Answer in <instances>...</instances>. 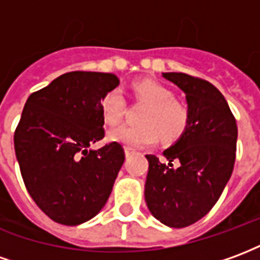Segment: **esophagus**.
I'll use <instances>...</instances> for the list:
<instances>
[{"mask_svg": "<svg viewBox=\"0 0 260 260\" xmlns=\"http://www.w3.org/2000/svg\"><path fill=\"white\" fill-rule=\"evenodd\" d=\"M134 153H135V150H132L129 147H125V156H126V157H129L131 154H134Z\"/></svg>", "mask_w": 260, "mask_h": 260, "instance_id": "34e87169", "label": "esophagus"}]
</instances>
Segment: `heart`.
<instances>
[{"instance_id": "obj_1", "label": "heart", "mask_w": 260, "mask_h": 260, "mask_svg": "<svg viewBox=\"0 0 260 260\" xmlns=\"http://www.w3.org/2000/svg\"><path fill=\"white\" fill-rule=\"evenodd\" d=\"M138 102L146 104L141 124L121 125L110 132L111 141L129 149H142L157 142L173 143L184 135L191 121V108L184 100L174 96L173 89L153 79H142L132 85ZM126 103L119 89L104 93L100 100L103 118L110 125L118 124L125 113Z\"/></svg>"}]
</instances>
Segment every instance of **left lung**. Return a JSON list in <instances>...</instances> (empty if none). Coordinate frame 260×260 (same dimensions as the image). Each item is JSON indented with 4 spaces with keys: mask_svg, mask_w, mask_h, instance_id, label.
Wrapping results in <instances>:
<instances>
[{
    "mask_svg": "<svg viewBox=\"0 0 260 260\" xmlns=\"http://www.w3.org/2000/svg\"><path fill=\"white\" fill-rule=\"evenodd\" d=\"M185 91L189 126L163 152L169 163L147 154V207L158 221L182 229L212 210L229 182L235 163L237 121L217 87L182 72L163 74Z\"/></svg>",
    "mask_w": 260,
    "mask_h": 260,
    "instance_id": "8db88e82",
    "label": "left lung"
}]
</instances>
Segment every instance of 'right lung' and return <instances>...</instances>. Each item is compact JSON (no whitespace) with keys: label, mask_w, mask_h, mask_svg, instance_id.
Listing matches in <instances>:
<instances>
[{"label":"right lung","mask_w":260,"mask_h":260,"mask_svg":"<svg viewBox=\"0 0 260 260\" xmlns=\"http://www.w3.org/2000/svg\"><path fill=\"white\" fill-rule=\"evenodd\" d=\"M113 74L75 71L26 102L14 135L15 154L31 199L55 223L78 225L106 205L125 160L124 147L104 138L100 100L115 89Z\"/></svg>","instance_id":"add662e5"}]
</instances>
